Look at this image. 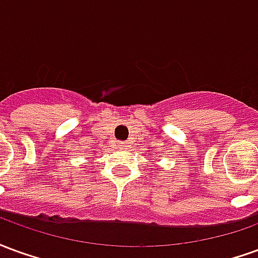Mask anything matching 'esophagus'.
<instances>
[{
	"mask_svg": "<svg viewBox=\"0 0 258 258\" xmlns=\"http://www.w3.org/2000/svg\"><path fill=\"white\" fill-rule=\"evenodd\" d=\"M117 145H118V148L121 149V151H125V149L128 148V145H127V142H121V141H120V142H117Z\"/></svg>",
	"mask_w": 258,
	"mask_h": 258,
	"instance_id": "1",
	"label": "esophagus"
}]
</instances>
